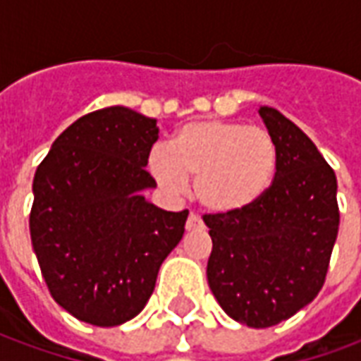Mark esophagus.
<instances>
[{"label":"esophagus","mask_w":361,"mask_h":361,"mask_svg":"<svg viewBox=\"0 0 361 361\" xmlns=\"http://www.w3.org/2000/svg\"><path fill=\"white\" fill-rule=\"evenodd\" d=\"M202 227V219H200L196 213H190L188 219H186V231H194V228Z\"/></svg>","instance_id":"34e87169"}]
</instances>
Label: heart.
I'll return each instance as SVG.
<instances>
[{
  "instance_id": "b5f03b06",
  "label": "heart",
  "mask_w": 361,
  "mask_h": 361,
  "mask_svg": "<svg viewBox=\"0 0 361 361\" xmlns=\"http://www.w3.org/2000/svg\"><path fill=\"white\" fill-rule=\"evenodd\" d=\"M277 142L265 128L204 119L180 126L169 148L155 146L148 171L165 194L183 196L196 177L200 204L213 213L254 206L277 171Z\"/></svg>"
}]
</instances>
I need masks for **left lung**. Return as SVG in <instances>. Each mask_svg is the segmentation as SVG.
Instances as JSON below:
<instances>
[{
	"label": "left lung",
	"instance_id": "left-lung-1",
	"mask_svg": "<svg viewBox=\"0 0 361 361\" xmlns=\"http://www.w3.org/2000/svg\"><path fill=\"white\" fill-rule=\"evenodd\" d=\"M259 117L277 142V171L254 206L204 215L213 248L207 283L228 317L254 329L288 319L317 296L338 235L336 177L281 111Z\"/></svg>",
	"mask_w": 361,
	"mask_h": 361
}]
</instances>
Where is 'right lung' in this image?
<instances>
[{"mask_svg": "<svg viewBox=\"0 0 361 361\" xmlns=\"http://www.w3.org/2000/svg\"><path fill=\"white\" fill-rule=\"evenodd\" d=\"M157 121L111 105L67 126L34 175L30 238L54 300L76 319L115 327L140 314L188 212L144 198Z\"/></svg>", "mask_w": 361, "mask_h": 361, "instance_id": "1", "label": "right lung"}]
</instances>
